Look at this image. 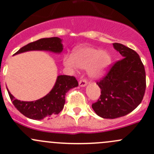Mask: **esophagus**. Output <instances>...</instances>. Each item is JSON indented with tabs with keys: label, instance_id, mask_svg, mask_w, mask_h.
Listing matches in <instances>:
<instances>
[{
	"label": "esophagus",
	"instance_id": "34e87169",
	"mask_svg": "<svg viewBox=\"0 0 154 154\" xmlns=\"http://www.w3.org/2000/svg\"><path fill=\"white\" fill-rule=\"evenodd\" d=\"M87 85V80H85V79H83V80H80V82H79V86H80V87H84Z\"/></svg>",
	"mask_w": 154,
	"mask_h": 154
}]
</instances>
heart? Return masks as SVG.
<instances>
[{
	"mask_svg": "<svg viewBox=\"0 0 154 154\" xmlns=\"http://www.w3.org/2000/svg\"><path fill=\"white\" fill-rule=\"evenodd\" d=\"M63 63L72 71H77L79 67L87 69L90 77L100 80L107 74L112 63V57L107 51L86 45L75 48L72 55L64 56Z\"/></svg>",
	"mask_w": 154,
	"mask_h": 154,
	"instance_id": "obj_1",
	"label": "heart"
}]
</instances>
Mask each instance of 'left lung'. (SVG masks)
Listing matches in <instances>:
<instances>
[{"instance_id": "left-lung-1", "label": "left lung", "mask_w": 154, "mask_h": 154, "mask_svg": "<svg viewBox=\"0 0 154 154\" xmlns=\"http://www.w3.org/2000/svg\"><path fill=\"white\" fill-rule=\"evenodd\" d=\"M113 47L123 58L97 82L101 95L92 105L103 119H116L131 112L141 103L146 89L144 67L137 53L120 43H114Z\"/></svg>"}]
</instances>
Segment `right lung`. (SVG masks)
I'll use <instances>...</instances> for the list:
<instances>
[{
  "instance_id": "obj_1",
  "label": "right lung",
  "mask_w": 154,
  "mask_h": 154,
  "mask_svg": "<svg viewBox=\"0 0 154 154\" xmlns=\"http://www.w3.org/2000/svg\"><path fill=\"white\" fill-rule=\"evenodd\" d=\"M63 48L62 39L58 37L43 38L22 47L14 55L29 51H45L61 54ZM77 86L78 82L74 77L59 75L51 91L35 101H20L15 99L8 89V92L14 106L23 115L33 120H42L51 115L58 114L64 108L66 93Z\"/></svg>"
}]
</instances>
